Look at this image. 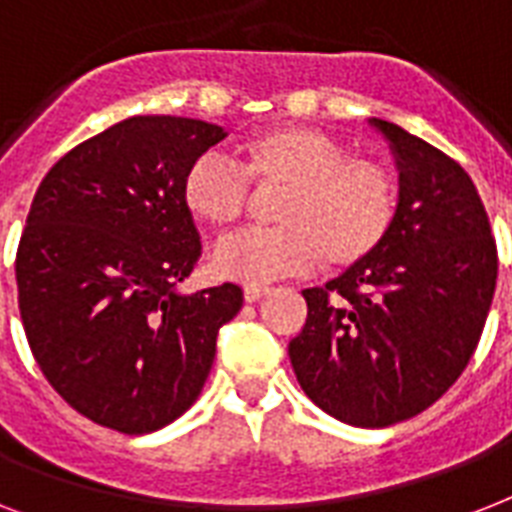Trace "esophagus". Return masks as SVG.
<instances>
[{
	"label": "esophagus",
	"instance_id": "obj_1",
	"mask_svg": "<svg viewBox=\"0 0 512 512\" xmlns=\"http://www.w3.org/2000/svg\"><path fill=\"white\" fill-rule=\"evenodd\" d=\"M265 295H268V289H265V287H247V289H244V300H247V303H257V300H263Z\"/></svg>",
	"mask_w": 512,
	"mask_h": 512
}]
</instances>
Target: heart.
<instances>
[{
	"mask_svg": "<svg viewBox=\"0 0 512 512\" xmlns=\"http://www.w3.org/2000/svg\"><path fill=\"white\" fill-rule=\"evenodd\" d=\"M249 179L284 188L273 220L279 228L223 244L212 257L220 279L271 284L319 268L369 260L388 241L398 217L401 188L380 159L353 156L342 140L311 127H273L239 146V167L215 154L196 156L180 183L183 209L212 231L239 225Z\"/></svg>",
	"mask_w": 512,
	"mask_h": 512,
	"instance_id": "heart-1",
	"label": "heart"
}]
</instances>
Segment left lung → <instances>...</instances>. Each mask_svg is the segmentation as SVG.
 Segmentation results:
<instances>
[{"label": "left lung", "mask_w": 512, "mask_h": 512, "mask_svg": "<svg viewBox=\"0 0 512 512\" xmlns=\"http://www.w3.org/2000/svg\"><path fill=\"white\" fill-rule=\"evenodd\" d=\"M369 122L396 156V225L369 260L305 289L308 319L289 358L324 412L388 428L425 412L465 372L492 308L497 244L460 164L398 124Z\"/></svg>", "instance_id": "obj_1"}]
</instances>
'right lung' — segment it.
Masks as SVG:
<instances>
[{"label":"right lung","instance_id":"add662e5","mask_svg":"<svg viewBox=\"0 0 512 512\" xmlns=\"http://www.w3.org/2000/svg\"><path fill=\"white\" fill-rule=\"evenodd\" d=\"M225 138L183 116H132L71 148L36 188L15 257L36 364L87 420L127 436L199 398L236 284L180 295L201 255L183 209L188 164Z\"/></svg>","mask_w":512,"mask_h":512}]
</instances>
